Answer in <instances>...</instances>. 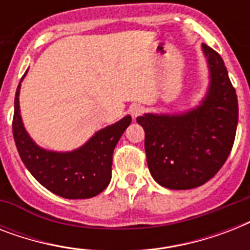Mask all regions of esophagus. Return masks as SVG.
Here are the masks:
<instances>
[{
    "instance_id": "34e87169",
    "label": "esophagus",
    "mask_w": 250,
    "mask_h": 250,
    "mask_svg": "<svg viewBox=\"0 0 250 250\" xmlns=\"http://www.w3.org/2000/svg\"><path fill=\"white\" fill-rule=\"evenodd\" d=\"M129 113H131V115H132L133 118L139 117V115H141V114L144 113V106L139 105V104L132 105L131 107H129Z\"/></svg>"
}]
</instances>
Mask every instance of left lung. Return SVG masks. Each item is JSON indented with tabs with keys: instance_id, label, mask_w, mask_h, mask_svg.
<instances>
[{
	"instance_id": "obj_1",
	"label": "left lung",
	"mask_w": 250,
	"mask_h": 250,
	"mask_svg": "<svg viewBox=\"0 0 250 250\" xmlns=\"http://www.w3.org/2000/svg\"><path fill=\"white\" fill-rule=\"evenodd\" d=\"M209 86L196 107L175 114L137 117L145 131L146 162L153 179L168 189H192L213 178L229 158L239 106L225 62L202 44Z\"/></svg>"
}]
</instances>
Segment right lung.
<instances>
[{
  "instance_id": "1",
  "label": "right lung",
  "mask_w": 250,
  "mask_h": 250,
  "mask_svg": "<svg viewBox=\"0 0 250 250\" xmlns=\"http://www.w3.org/2000/svg\"><path fill=\"white\" fill-rule=\"evenodd\" d=\"M19 93L21 83L14 101V140L23 164L33 178L50 192L70 200L90 198L101 193L111 180L114 148L131 125V115L97 131L75 150H48L39 146L25 131Z\"/></svg>"
}]
</instances>
